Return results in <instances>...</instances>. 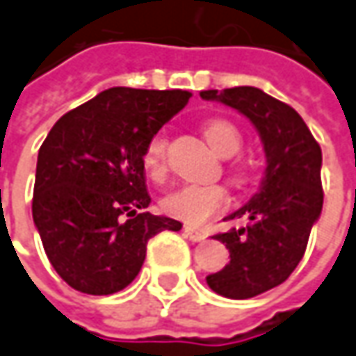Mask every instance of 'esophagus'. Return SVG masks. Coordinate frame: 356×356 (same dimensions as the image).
<instances>
[{"label":"esophagus","mask_w":356,"mask_h":356,"mask_svg":"<svg viewBox=\"0 0 356 356\" xmlns=\"http://www.w3.org/2000/svg\"><path fill=\"white\" fill-rule=\"evenodd\" d=\"M184 233H186V237L190 241H194V243H202V241H206V233L204 231H197L194 227H184Z\"/></svg>","instance_id":"obj_1"}]
</instances>
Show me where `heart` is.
<instances>
[{
	"label": "heart",
	"mask_w": 356,
	"mask_h": 356,
	"mask_svg": "<svg viewBox=\"0 0 356 356\" xmlns=\"http://www.w3.org/2000/svg\"><path fill=\"white\" fill-rule=\"evenodd\" d=\"M207 143L221 156H233L243 147L239 127L229 119H209L204 125ZM143 168L152 180H162L166 174V135L154 133L143 150ZM229 195L225 188L211 184H184L161 200L162 209L168 216L186 221L190 225H202L219 209L227 206Z\"/></svg>",
	"instance_id": "1"
}]
</instances>
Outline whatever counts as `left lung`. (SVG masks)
<instances>
[{"instance_id": "left-lung-1", "label": "left lung", "mask_w": 356, "mask_h": 356, "mask_svg": "<svg viewBox=\"0 0 356 356\" xmlns=\"http://www.w3.org/2000/svg\"><path fill=\"white\" fill-rule=\"evenodd\" d=\"M237 109L257 127L266 170L259 192L225 219L247 217L245 227L216 235L231 261L209 274L207 286L231 300H247L282 284L306 252L321 216V149L294 107L252 86L200 92Z\"/></svg>"}]
</instances>
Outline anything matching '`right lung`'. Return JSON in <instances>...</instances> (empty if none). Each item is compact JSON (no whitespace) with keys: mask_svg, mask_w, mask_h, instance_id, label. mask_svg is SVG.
Wrapping results in <instances>:
<instances>
[{"mask_svg":"<svg viewBox=\"0 0 356 356\" xmlns=\"http://www.w3.org/2000/svg\"><path fill=\"white\" fill-rule=\"evenodd\" d=\"M190 92L109 88L50 129L39 149L33 221L50 264L74 290L115 294L139 274L147 243L182 223L145 211L147 140Z\"/></svg>","mask_w":356,"mask_h":356,"instance_id":"obj_1","label":"right lung"}]
</instances>
